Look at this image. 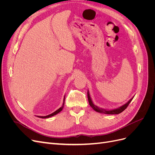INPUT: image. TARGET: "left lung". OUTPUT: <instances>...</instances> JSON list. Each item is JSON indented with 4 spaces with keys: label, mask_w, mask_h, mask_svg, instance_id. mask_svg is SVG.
<instances>
[{
    "label": "left lung",
    "mask_w": 155,
    "mask_h": 155,
    "mask_svg": "<svg viewBox=\"0 0 155 155\" xmlns=\"http://www.w3.org/2000/svg\"><path fill=\"white\" fill-rule=\"evenodd\" d=\"M87 96H88V103L89 105H91V107L92 108V109L94 110L95 111L100 112V113H102V114H118L120 113H121V112H123L127 106L129 105V104L130 103V101H132V100L133 99V97H131L130 99L125 103V104H124L123 105H121L118 108H116V109H103V108L99 107L96 106V105L94 104V103L91 99V96H90V93H89V91L88 90L87 91Z\"/></svg>",
    "instance_id": "obj_1"
}]
</instances>
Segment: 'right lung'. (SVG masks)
Masks as SVG:
<instances>
[{
  "label": "right lung",
  "instance_id": "add662e5",
  "mask_svg": "<svg viewBox=\"0 0 155 155\" xmlns=\"http://www.w3.org/2000/svg\"><path fill=\"white\" fill-rule=\"evenodd\" d=\"M64 100H65V95H64V98H63V105H62V106H61V107L59 108V109H58L57 110H55V112H53V113H51V114H49V115L45 116H37V117H39V118H50V117H51V116H55V115H56L57 114H58L59 112H60L61 111V110H63V109L64 105Z\"/></svg>",
  "mask_w": 155,
  "mask_h": 155
}]
</instances>
